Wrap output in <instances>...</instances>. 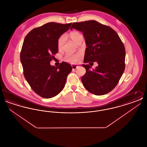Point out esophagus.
<instances>
[{"mask_svg": "<svg viewBox=\"0 0 147 147\" xmlns=\"http://www.w3.org/2000/svg\"><path fill=\"white\" fill-rule=\"evenodd\" d=\"M71 67H72V69H76V68H77L78 67V65H71Z\"/></svg>", "mask_w": 147, "mask_h": 147, "instance_id": "34e87169", "label": "esophagus"}]
</instances>
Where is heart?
Masks as SVG:
<instances>
[{"label":"heart","mask_w":147,"mask_h":147,"mask_svg":"<svg viewBox=\"0 0 147 147\" xmlns=\"http://www.w3.org/2000/svg\"><path fill=\"white\" fill-rule=\"evenodd\" d=\"M68 37L75 43H78L79 40L83 37L82 34L76 31H71L68 34ZM64 43V37L63 36L59 37L57 41V47L59 50L62 49ZM82 57V54L78 53L74 55H67L64 57V61L70 64H76L78 63Z\"/></svg>","instance_id":"1"}]
</instances>
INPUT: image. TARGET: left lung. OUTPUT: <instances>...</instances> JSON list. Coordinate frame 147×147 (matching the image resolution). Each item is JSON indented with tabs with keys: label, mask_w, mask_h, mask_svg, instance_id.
I'll use <instances>...</instances> for the list:
<instances>
[{
	"label": "left lung",
	"mask_w": 147,
	"mask_h": 147,
	"mask_svg": "<svg viewBox=\"0 0 147 147\" xmlns=\"http://www.w3.org/2000/svg\"><path fill=\"white\" fill-rule=\"evenodd\" d=\"M75 28L83 34L87 47L83 64L86 73L82 77L85 88L96 95L112 91L118 84L125 69V49L116 32L95 20L74 22ZM92 61L98 63L90 71Z\"/></svg>",
	"instance_id": "obj_1"
}]
</instances>
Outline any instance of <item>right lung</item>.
<instances>
[{
	"instance_id": "add662e5",
	"label": "right lung",
	"mask_w": 147,
	"mask_h": 147,
	"mask_svg": "<svg viewBox=\"0 0 147 147\" xmlns=\"http://www.w3.org/2000/svg\"><path fill=\"white\" fill-rule=\"evenodd\" d=\"M71 25L49 22L32 30L24 39L20 53L24 75L31 89L42 98L58 95L72 70L70 64L64 62L57 67L50 64L58 52V38Z\"/></svg>"
}]
</instances>
